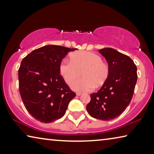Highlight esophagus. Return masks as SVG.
<instances>
[{"mask_svg": "<svg viewBox=\"0 0 154 154\" xmlns=\"http://www.w3.org/2000/svg\"><path fill=\"white\" fill-rule=\"evenodd\" d=\"M82 94V92H77V93H76V95H77V96H81Z\"/></svg>", "mask_w": 154, "mask_h": 154, "instance_id": "obj_1", "label": "esophagus"}]
</instances>
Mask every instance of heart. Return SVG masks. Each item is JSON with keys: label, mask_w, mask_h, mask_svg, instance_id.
Wrapping results in <instances>:
<instances>
[{"label": "heart", "mask_w": 154, "mask_h": 154, "mask_svg": "<svg viewBox=\"0 0 154 154\" xmlns=\"http://www.w3.org/2000/svg\"><path fill=\"white\" fill-rule=\"evenodd\" d=\"M71 60L64 59L60 64V72L66 83L70 84L80 75L82 78L71 84L72 89L88 92L105 84L109 76V67L102 58L95 53L78 51L71 54Z\"/></svg>", "instance_id": "1"}]
</instances>
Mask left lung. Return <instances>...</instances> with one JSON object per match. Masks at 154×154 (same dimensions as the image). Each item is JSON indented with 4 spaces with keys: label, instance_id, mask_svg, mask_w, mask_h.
Instances as JSON below:
<instances>
[{
    "label": "left lung",
    "instance_id": "obj_1",
    "mask_svg": "<svg viewBox=\"0 0 154 154\" xmlns=\"http://www.w3.org/2000/svg\"><path fill=\"white\" fill-rule=\"evenodd\" d=\"M99 52L109 67L107 81L97 92L90 94L87 111L94 118L110 120L123 113L130 103L137 81V69L132 60L112 48Z\"/></svg>",
    "mask_w": 154,
    "mask_h": 154
}]
</instances>
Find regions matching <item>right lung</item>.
Instances as JSON below:
<instances>
[{"mask_svg":"<svg viewBox=\"0 0 154 154\" xmlns=\"http://www.w3.org/2000/svg\"><path fill=\"white\" fill-rule=\"evenodd\" d=\"M76 48L45 45L30 52L18 70L19 90L24 106L36 120L49 123L66 113L75 96L60 72V64Z\"/></svg>","mask_w":154,"mask_h":154,"instance_id":"add662e5","label":"right lung"}]
</instances>
